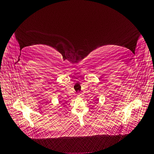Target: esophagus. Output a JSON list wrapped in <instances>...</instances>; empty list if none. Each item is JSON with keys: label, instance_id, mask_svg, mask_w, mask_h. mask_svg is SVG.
Returning a JSON list of instances; mask_svg holds the SVG:
<instances>
[{"label": "esophagus", "instance_id": "esophagus-1", "mask_svg": "<svg viewBox=\"0 0 154 154\" xmlns=\"http://www.w3.org/2000/svg\"><path fill=\"white\" fill-rule=\"evenodd\" d=\"M81 95H82V94H78V96H81Z\"/></svg>", "mask_w": 154, "mask_h": 154}]
</instances>
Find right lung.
<instances>
[{
	"label": "right lung",
	"mask_w": 154,
	"mask_h": 154,
	"mask_svg": "<svg viewBox=\"0 0 154 154\" xmlns=\"http://www.w3.org/2000/svg\"><path fill=\"white\" fill-rule=\"evenodd\" d=\"M66 103H62V105L63 106H66Z\"/></svg>",
	"instance_id": "add662e5"
}]
</instances>
